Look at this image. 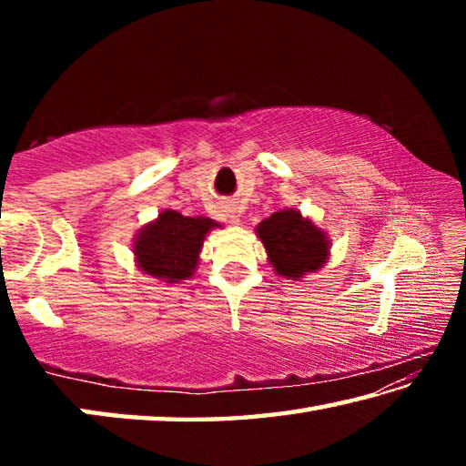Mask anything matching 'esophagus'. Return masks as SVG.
<instances>
[{
    "instance_id": "obj_1",
    "label": "esophagus",
    "mask_w": 466,
    "mask_h": 466,
    "mask_svg": "<svg viewBox=\"0 0 466 466\" xmlns=\"http://www.w3.org/2000/svg\"><path fill=\"white\" fill-rule=\"evenodd\" d=\"M230 218H232V216H230Z\"/></svg>"
}]
</instances>
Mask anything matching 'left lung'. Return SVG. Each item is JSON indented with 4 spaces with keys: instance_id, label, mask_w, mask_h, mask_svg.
Wrapping results in <instances>:
<instances>
[{
    "instance_id": "left-lung-1",
    "label": "left lung",
    "mask_w": 466,
    "mask_h": 466,
    "mask_svg": "<svg viewBox=\"0 0 466 466\" xmlns=\"http://www.w3.org/2000/svg\"><path fill=\"white\" fill-rule=\"evenodd\" d=\"M275 271L286 278H302L327 261L329 242L310 219L298 211H278L257 228Z\"/></svg>"
}]
</instances>
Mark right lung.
I'll return each instance as SVG.
<instances>
[{
    "mask_svg": "<svg viewBox=\"0 0 466 466\" xmlns=\"http://www.w3.org/2000/svg\"><path fill=\"white\" fill-rule=\"evenodd\" d=\"M214 226V219L187 218L167 209L141 230L133 252L147 275L175 283L193 275L205 234Z\"/></svg>",
    "mask_w": 466,
    "mask_h": 466,
    "instance_id": "obj_1",
    "label": "right lung"
}]
</instances>
